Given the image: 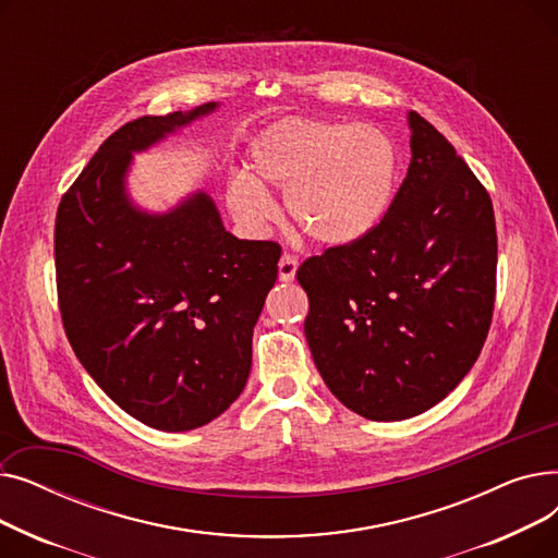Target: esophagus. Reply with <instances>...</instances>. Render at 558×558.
<instances>
[{"mask_svg":"<svg viewBox=\"0 0 558 558\" xmlns=\"http://www.w3.org/2000/svg\"><path fill=\"white\" fill-rule=\"evenodd\" d=\"M296 269H299V257L291 255V253H284L278 262V278L282 282H291L296 278Z\"/></svg>","mask_w":558,"mask_h":558,"instance_id":"esophagus-1","label":"esophagus"}]
</instances>
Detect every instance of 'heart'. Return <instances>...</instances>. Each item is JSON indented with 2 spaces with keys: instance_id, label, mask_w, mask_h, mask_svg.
Masks as SVG:
<instances>
[{
  "instance_id": "heart-1",
  "label": "heart",
  "mask_w": 558,
  "mask_h": 558,
  "mask_svg": "<svg viewBox=\"0 0 558 558\" xmlns=\"http://www.w3.org/2000/svg\"><path fill=\"white\" fill-rule=\"evenodd\" d=\"M253 169L262 183L287 192V215L310 242L345 246L387 215L400 156L396 142L375 126L291 117L255 140ZM228 205L248 228L276 217L274 198L248 173L230 181Z\"/></svg>"
}]
</instances>
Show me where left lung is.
<instances>
[{
	"instance_id": "left-lung-1",
	"label": "left lung",
	"mask_w": 558,
	"mask_h": 558,
	"mask_svg": "<svg viewBox=\"0 0 558 558\" xmlns=\"http://www.w3.org/2000/svg\"><path fill=\"white\" fill-rule=\"evenodd\" d=\"M409 129L412 162L383 221L296 271L314 364L368 421H404L441 402L477 362L495 305L490 196L418 112Z\"/></svg>"
}]
</instances>
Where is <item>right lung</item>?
<instances>
[{"label":"right lung","mask_w":558,"mask_h":558,"mask_svg":"<svg viewBox=\"0 0 558 558\" xmlns=\"http://www.w3.org/2000/svg\"><path fill=\"white\" fill-rule=\"evenodd\" d=\"M217 104L146 114L117 129L58 203L56 289L74 355L140 423L187 432L238 400L253 326L278 278L280 244L238 240L208 194L167 215L133 208V151Z\"/></svg>","instance_id":"obj_1"}]
</instances>
